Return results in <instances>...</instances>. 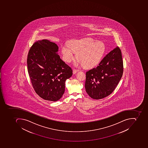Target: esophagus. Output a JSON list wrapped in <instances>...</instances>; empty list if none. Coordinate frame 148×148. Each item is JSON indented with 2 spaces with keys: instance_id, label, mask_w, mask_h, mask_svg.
Here are the masks:
<instances>
[{
  "instance_id": "esophagus-1",
  "label": "esophagus",
  "mask_w": 148,
  "mask_h": 148,
  "mask_svg": "<svg viewBox=\"0 0 148 148\" xmlns=\"http://www.w3.org/2000/svg\"><path fill=\"white\" fill-rule=\"evenodd\" d=\"M78 71H79L78 70L74 69L73 70V74H75L76 73H77Z\"/></svg>"
}]
</instances>
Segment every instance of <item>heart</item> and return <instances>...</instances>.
Listing matches in <instances>:
<instances>
[{"instance_id": "heart-1", "label": "heart", "mask_w": 148, "mask_h": 148, "mask_svg": "<svg viewBox=\"0 0 148 148\" xmlns=\"http://www.w3.org/2000/svg\"><path fill=\"white\" fill-rule=\"evenodd\" d=\"M106 50V47L101 41L87 38L82 40H74L70 42L69 45L61 46L62 57L65 62H70L74 58L75 52L78 58L76 65H84L90 67L98 64L101 60Z\"/></svg>"}]
</instances>
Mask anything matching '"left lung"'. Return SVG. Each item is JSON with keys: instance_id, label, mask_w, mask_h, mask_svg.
<instances>
[{"instance_id": "obj_1", "label": "left lung", "mask_w": 148, "mask_h": 148, "mask_svg": "<svg viewBox=\"0 0 148 148\" xmlns=\"http://www.w3.org/2000/svg\"><path fill=\"white\" fill-rule=\"evenodd\" d=\"M123 73L121 51L117 47L107 54L97 67L86 72V93L95 100L107 97L115 89Z\"/></svg>"}]
</instances>
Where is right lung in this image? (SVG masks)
Segmentation results:
<instances>
[{"mask_svg": "<svg viewBox=\"0 0 148 148\" xmlns=\"http://www.w3.org/2000/svg\"><path fill=\"white\" fill-rule=\"evenodd\" d=\"M58 47L43 39L35 42L28 52L27 71L34 90L40 97L56 101L63 95L65 82L73 75L69 66L58 54Z\"/></svg>", "mask_w": 148, "mask_h": 148, "instance_id": "1", "label": "right lung"}]
</instances>
